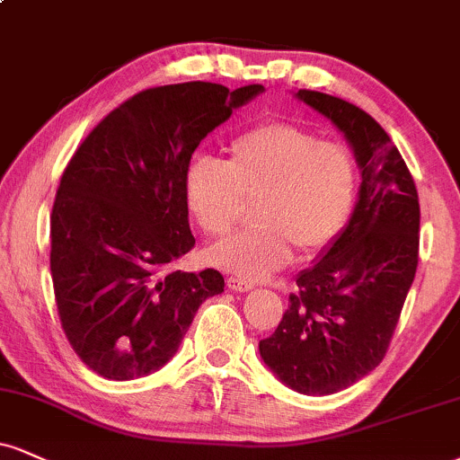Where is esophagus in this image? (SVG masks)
Masks as SVG:
<instances>
[{
	"label": "esophagus",
	"mask_w": 460,
	"mask_h": 460,
	"mask_svg": "<svg viewBox=\"0 0 460 460\" xmlns=\"http://www.w3.org/2000/svg\"><path fill=\"white\" fill-rule=\"evenodd\" d=\"M226 285H229L231 291H237V293L252 291V285L251 283H246V280H242V279H235V276H231V279L226 280Z\"/></svg>",
	"instance_id": "1"
}]
</instances>
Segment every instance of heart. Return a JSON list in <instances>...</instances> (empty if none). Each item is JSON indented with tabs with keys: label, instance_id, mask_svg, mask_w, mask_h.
I'll return each mask as SVG.
<instances>
[{
	"label": "heart",
	"instance_id": "obj_1",
	"mask_svg": "<svg viewBox=\"0 0 460 460\" xmlns=\"http://www.w3.org/2000/svg\"><path fill=\"white\" fill-rule=\"evenodd\" d=\"M358 192V164L345 146L321 141L289 121L242 132L229 160L199 156L188 164V212L208 235H225L254 208L252 231L226 237L208 251L216 268L263 280L291 261L293 251L328 248L349 220Z\"/></svg>",
	"mask_w": 460,
	"mask_h": 460
}]
</instances>
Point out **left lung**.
Returning <instances> with one entry per match:
<instances>
[{
  "mask_svg": "<svg viewBox=\"0 0 460 460\" xmlns=\"http://www.w3.org/2000/svg\"><path fill=\"white\" fill-rule=\"evenodd\" d=\"M296 98L342 132L362 181L349 223L297 274L259 353L291 390L325 396L367 377L388 351L418 268L420 203L401 152L367 111L311 90Z\"/></svg>",
  "mask_w": 460,
  "mask_h": 460,
  "instance_id": "8db88e82",
  "label": "left lung"
}]
</instances>
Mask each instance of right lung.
Masks as SVG:
<instances>
[{"instance_id": "add662e5", "label": "right lung", "mask_w": 460, "mask_h": 460, "mask_svg": "<svg viewBox=\"0 0 460 460\" xmlns=\"http://www.w3.org/2000/svg\"><path fill=\"white\" fill-rule=\"evenodd\" d=\"M263 92L206 81L152 87L111 111L81 143L51 214V279L68 342L104 379L156 373L208 297L216 270H171L195 246L184 175L192 152Z\"/></svg>"}]
</instances>
